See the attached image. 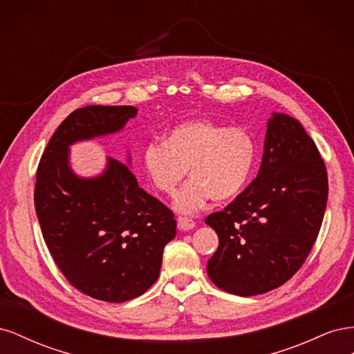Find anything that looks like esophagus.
Returning <instances> with one entry per match:
<instances>
[{
  "instance_id": "34e87169",
  "label": "esophagus",
  "mask_w": 354,
  "mask_h": 354,
  "mask_svg": "<svg viewBox=\"0 0 354 354\" xmlns=\"http://www.w3.org/2000/svg\"><path fill=\"white\" fill-rule=\"evenodd\" d=\"M177 224H178V229L181 230H190L195 227V221L189 217H178Z\"/></svg>"
}]
</instances>
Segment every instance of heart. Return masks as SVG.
<instances>
[{
  "label": "heart",
  "mask_w": 354,
  "mask_h": 354,
  "mask_svg": "<svg viewBox=\"0 0 354 354\" xmlns=\"http://www.w3.org/2000/svg\"><path fill=\"white\" fill-rule=\"evenodd\" d=\"M255 158L257 143L248 128L198 118L171 127L164 143H147L140 167L162 195H174L189 171L190 180L176 198V208L189 214L211 199L238 196L252 174Z\"/></svg>",
  "instance_id": "b5f03b06"
}]
</instances>
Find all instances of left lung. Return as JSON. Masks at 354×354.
Masks as SVG:
<instances>
[{"instance_id":"1","label":"left lung","mask_w":354,"mask_h":354,"mask_svg":"<svg viewBox=\"0 0 354 354\" xmlns=\"http://www.w3.org/2000/svg\"><path fill=\"white\" fill-rule=\"evenodd\" d=\"M326 202V167L312 137L294 118L273 113L259 174L205 218L218 234L207 266L212 283L241 297L283 285L312 251Z\"/></svg>"}]
</instances>
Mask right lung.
<instances>
[{"instance_id":"right-lung-1","label":"right lung","mask_w":354,"mask_h":354,"mask_svg":"<svg viewBox=\"0 0 354 354\" xmlns=\"http://www.w3.org/2000/svg\"><path fill=\"white\" fill-rule=\"evenodd\" d=\"M136 115L133 106L73 111L37 169L35 211L53 260L78 291L108 303L128 301L156 282L165 245L176 236L174 212L138 186L122 160L109 158L100 177H77L69 145L120 131Z\"/></svg>"}]
</instances>
